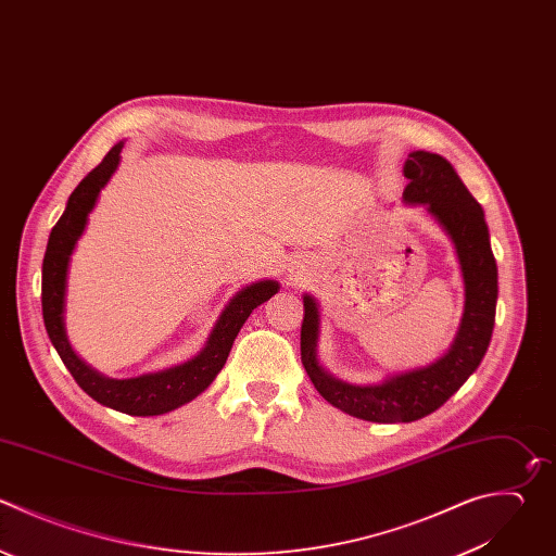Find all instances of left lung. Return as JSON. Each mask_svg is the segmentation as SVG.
<instances>
[{
	"mask_svg": "<svg viewBox=\"0 0 556 556\" xmlns=\"http://www.w3.org/2000/svg\"><path fill=\"white\" fill-rule=\"evenodd\" d=\"M408 185L406 204H426L430 215L450 235L465 282V311L458 334L437 363L397 374L382 384L354 387L328 376L317 363L319 311L304 295V321L300 334L302 365L324 400L343 413L378 424L415 421L447 402L454 391L480 365L495 324L497 267L489 243L484 213L454 167L439 154L413 152L404 165Z\"/></svg>",
	"mask_w": 556,
	"mask_h": 556,
	"instance_id": "8db88e82",
	"label": "left lung"
}]
</instances>
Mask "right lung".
I'll return each mask as SVG.
<instances>
[{"instance_id": "right-lung-1", "label": "right lung", "mask_w": 556, "mask_h": 556, "mask_svg": "<svg viewBox=\"0 0 556 556\" xmlns=\"http://www.w3.org/2000/svg\"><path fill=\"white\" fill-rule=\"evenodd\" d=\"M122 148L124 143H117L104 156V161L85 176V180L70 195L65 213L52 228L46 258H43L41 304H43V321H46L50 341L54 343L59 356L63 358L65 367L72 371L80 389H85V393H89L93 400H98L104 406H111L128 415L146 417V415H163L191 402L215 380V376L226 365V358L230 354V348L241 326L258 304L267 302L274 293H278V282L263 280L239 291L222 313L219 321L215 324L206 341V348L195 358L178 367H172L159 374L139 376V378L115 380V378H104L96 369L85 365L74 354L65 334L63 313H65L67 267H70V256L76 248V241L80 239L87 226V217L93 211L102 187L109 182V178L119 165Z\"/></svg>"}]
</instances>
